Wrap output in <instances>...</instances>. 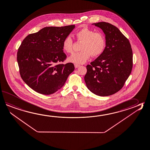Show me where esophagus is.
<instances>
[{
    "label": "esophagus",
    "instance_id": "1",
    "mask_svg": "<svg viewBox=\"0 0 150 150\" xmlns=\"http://www.w3.org/2000/svg\"><path fill=\"white\" fill-rule=\"evenodd\" d=\"M74 66H75V67L76 68L80 67V64H75Z\"/></svg>",
    "mask_w": 150,
    "mask_h": 150
}]
</instances>
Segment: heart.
<instances>
[{"instance_id":"heart-1","label":"heart","mask_w":150,"mask_h":150,"mask_svg":"<svg viewBox=\"0 0 150 150\" xmlns=\"http://www.w3.org/2000/svg\"><path fill=\"white\" fill-rule=\"evenodd\" d=\"M78 42H82L81 51L71 55L68 60L77 64H83L88 61L91 55L96 57L101 55L106 47L105 37L101 33L96 32L89 28L84 27L75 33ZM62 49L64 52L71 54L74 51V41L70 36L65 37L62 42Z\"/></svg>"}]
</instances>
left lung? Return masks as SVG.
I'll return each mask as SVG.
<instances>
[{"instance_id":"1","label":"left lung","mask_w":150,"mask_h":150,"mask_svg":"<svg viewBox=\"0 0 150 150\" xmlns=\"http://www.w3.org/2000/svg\"><path fill=\"white\" fill-rule=\"evenodd\" d=\"M105 34L103 53L86 66L84 76L87 88L95 95L108 96L122 88L132 68V51L129 40L109 23H93Z\"/></svg>"}]
</instances>
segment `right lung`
<instances>
[{"instance_id": "obj_1", "label": "right lung", "mask_w": 150, "mask_h": 150, "mask_svg": "<svg viewBox=\"0 0 150 150\" xmlns=\"http://www.w3.org/2000/svg\"><path fill=\"white\" fill-rule=\"evenodd\" d=\"M75 28L47 27L29 34L23 40L17 53L22 79L34 91L51 95L64 86L73 71V63L62 64L67 56L62 42Z\"/></svg>"}]
</instances>
